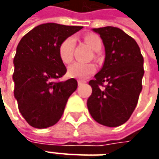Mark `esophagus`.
Instances as JSON below:
<instances>
[{
    "label": "esophagus",
    "mask_w": 159,
    "mask_h": 159,
    "mask_svg": "<svg viewBox=\"0 0 159 159\" xmlns=\"http://www.w3.org/2000/svg\"><path fill=\"white\" fill-rule=\"evenodd\" d=\"M82 84H84V81H82V80H78V85H79V86H80V85H82Z\"/></svg>",
    "instance_id": "obj_1"
}]
</instances>
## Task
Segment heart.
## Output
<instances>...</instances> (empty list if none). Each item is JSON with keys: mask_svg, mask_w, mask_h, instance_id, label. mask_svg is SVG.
Returning a JSON list of instances; mask_svg holds the SVG:
<instances>
[{"mask_svg": "<svg viewBox=\"0 0 159 159\" xmlns=\"http://www.w3.org/2000/svg\"><path fill=\"white\" fill-rule=\"evenodd\" d=\"M84 40L93 50L97 51L102 47L101 39L99 36L93 34H88L84 36ZM75 46V38L70 36L64 39L58 48L59 57L64 64H69L73 58V48ZM96 70L95 64H86L81 62H75L70 64L68 68V75L71 78L85 80L93 75Z\"/></svg>", "mask_w": 159, "mask_h": 159, "instance_id": "b5f03b06", "label": "heart"}]
</instances>
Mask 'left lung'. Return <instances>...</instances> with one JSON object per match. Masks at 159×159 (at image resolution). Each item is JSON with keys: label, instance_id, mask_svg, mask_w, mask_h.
<instances>
[{"label": "left lung", "instance_id": "obj_1", "mask_svg": "<svg viewBox=\"0 0 159 159\" xmlns=\"http://www.w3.org/2000/svg\"><path fill=\"white\" fill-rule=\"evenodd\" d=\"M105 49L102 69L89 81L88 108L92 118L110 127L125 123L137 105L144 74L143 57L136 41L118 27L94 28ZM107 85L100 88L103 83Z\"/></svg>", "mask_w": 159, "mask_h": 159}]
</instances>
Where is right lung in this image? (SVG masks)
I'll return each mask as SVG.
<instances>
[{
  "mask_svg": "<svg viewBox=\"0 0 159 159\" xmlns=\"http://www.w3.org/2000/svg\"><path fill=\"white\" fill-rule=\"evenodd\" d=\"M82 28L47 23L34 27L19 41L13 60L14 96L30 125L47 128L61 119L78 83L74 79L56 81L66 73L58 48L64 39Z\"/></svg>",
  "mask_w": 159,
  "mask_h": 159,
  "instance_id": "1",
  "label": "right lung"
}]
</instances>
